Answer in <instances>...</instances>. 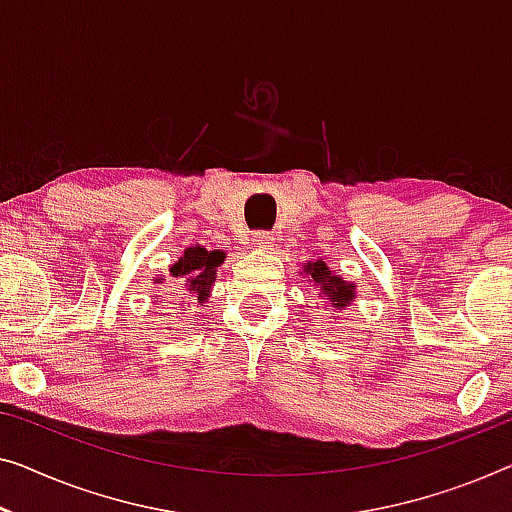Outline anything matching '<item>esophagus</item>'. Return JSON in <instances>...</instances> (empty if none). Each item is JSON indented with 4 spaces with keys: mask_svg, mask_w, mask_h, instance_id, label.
Wrapping results in <instances>:
<instances>
[{
    "mask_svg": "<svg viewBox=\"0 0 512 512\" xmlns=\"http://www.w3.org/2000/svg\"><path fill=\"white\" fill-rule=\"evenodd\" d=\"M253 241H255V248H259V250H271L273 243H276L271 232H257Z\"/></svg>",
    "mask_w": 512,
    "mask_h": 512,
    "instance_id": "obj_1",
    "label": "esophagus"
}]
</instances>
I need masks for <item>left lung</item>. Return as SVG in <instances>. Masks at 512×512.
<instances>
[{"instance_id":"left-lung-1","label":"left lung","mask_w":512,"mask_h":512,"mask_svg":"<svg viewBox=\"0 0 512 512\" xmlns=\"http://www.w3.org/2000/svg\"><path fill=\"white\" fill-rule=\"evenodd\" d=\"M303 271L308 273L312 282H315V287H319V294H322L335 310L347 308V305L354 301L356 296L354 282H347L340 276H333L331 269L326 266V262H322V259H317V262H308V266H303Z\"/></svg>"}]
</instances>
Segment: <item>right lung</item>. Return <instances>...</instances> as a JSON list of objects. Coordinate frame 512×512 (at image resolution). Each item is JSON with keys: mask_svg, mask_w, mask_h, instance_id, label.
<instances>
[{"mask_svg": "<svg viewBox=\"0 0 512 512\" xmlns=\"http://www.w3.org/2000/svg\"><path fill=\"white\" fill-rule=\"evenodd\" d=\"M225 262V253L220 250H207L202 246H193L183 250L177 264L170 266L172 280L183 282L190 299L197 305L207 303L209 292L216 282V269ZM163 280V278H158Z\"/></svg>", "mask_w": 512, "mask_h": 512, "instance_id": "1", "label": "right lung"}]
</instances>
